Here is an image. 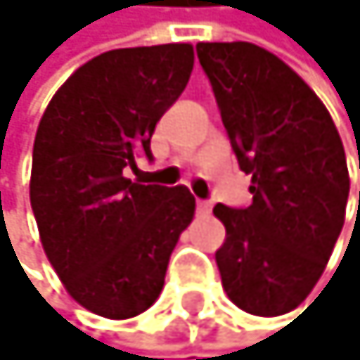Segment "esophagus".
<instances>
[{
    "label": "esophagus",
    "mask_w": 360,
    "mask_h": 360,
    "mask_svg": "<svg viewBox=\"0 0 360 360\" xmlns=\"http://www.w3.org/2000/svg\"><path fill=\"white\" fill-rule=\"evenodd\" d=\"M212 212V202H207V200H198V214H209Z\"/></svg>",
    "instance_id": "esophagus-1"
}]
</instances>
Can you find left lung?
I'll use <instances>...</instances> for the list:
<instances>
[{"label":"left lung","instance_id":"8db88e82","mask_svg":"<svg viewBox=\"0 0 360 360\" xmlns=\"http://www.w3.org/2000/svg\"><path fill=\"white\" fill-rule=\"evenodd\" d=\"M198 60L254 193L247 209L214 207L226 226L221 284L249 314H286L316 286L345 226L342 139L314 90L274 53L247 41L198 44Z\"/></svg>","mask_w":360,"mask_h":360}]
</instances>
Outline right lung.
Segmentation results:
<instances>
[{
    "label": "right lung",
    "mask_w": 360,
    "mask_h": 360,
    "mask_svg": "<svg viewBox=\"0 0 360 360\" xmlns=\"http://www.w3.org/2000/svg\"><path fill=\"white\" fill-rule=\"evenodd\" d=\"M191 44L97 55L46 106L32 151L30 202L39 237L69 295L106 319L158 300L179 235L195 214L186 186L125 176L193 72Z\"/></svg>",
    "instance_id": "1"
}]
</instances>
